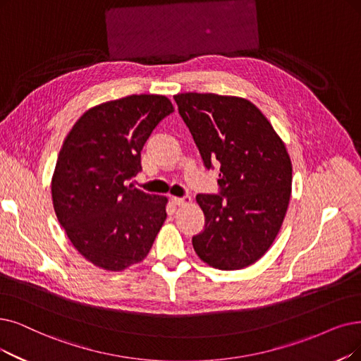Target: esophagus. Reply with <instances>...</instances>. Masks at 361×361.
I'll return each instance as SVG.
<instances>
[{
    "label": "esophagus",
    "mask_w": 361,
    "mask_h": 361,
    "mask_svg": "<svg viewBox=\"0 0 361 361\" xmlns=\"http://www.w3.org/2000/svg\"><path fill=\"white\" fill-rule=\"evenodd\" d=\"M171 201H173V204H175V206H179V207H182V206H188V204H191V203H192L191 197H171Z\"/></svg>",
    "instance_id": "1"
}]
</instances>
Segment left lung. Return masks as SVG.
I'll list each match as a JSON object with an SVG mask.
<instances>
[{
    "mask_svg": "<svg viewBox=\"0 0 361 361\" xmlns=\"http://www.w3.org/2000/svg\"><path fill=\"white\" fill-rule=\"evenodd\" d=\"M173 97L204 166L221 164V194L197 195L206 222L192 237L194 250L213 268H246L268 252L289 207L292 161L284 142L247 99L191 92Z\"/></svg>",
    "mask_w": 361,
    "mask_h": 361,
    "instance_id": "8db88e82",
    "label": "left lung"
}]
</instances>
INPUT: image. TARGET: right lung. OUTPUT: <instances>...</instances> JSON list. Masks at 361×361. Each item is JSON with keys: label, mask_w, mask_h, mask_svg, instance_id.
I'll return each instance as SVG.
<instances>
[{"label": "right lung", "mask_w": 361, "mask_h": 361, "mask_svg": "<svg viewBox=\"0 0 361 361\" xmlns=\"http://www.w3.org/2000/svg\"><path fill=\"white\" fill-rule=\"evenodd\" d=\"M170 99L132 94L85 111L66 135L51 178L57 221L80 255L106 271L147 257L167 213V197L126 185L140 151L170 115Z\"/></svg>", "instance_id": "1"}]
</instances>
